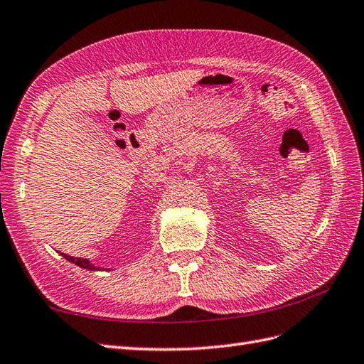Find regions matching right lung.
<instances>
[{
    "mask_svg": "<svg viewBox=\"0 0 364 364\" xmlns=\"http://www.w3.org/2000/svg\"><path fill=\"white\" fill-rule=\"evenodd\" d=\"M62 256H64L67 261H70V262H73V264H76L77 267H80V268H85V269H100V267H95L92 265L88 259H82V257H73V256H68V255H65V253H60Z\"/></svg>",
    "mask_w": 364,
    "mask_h": 364,
    "instance_id": "obj_1",
    "label": "right lung"
}]
</instances>
